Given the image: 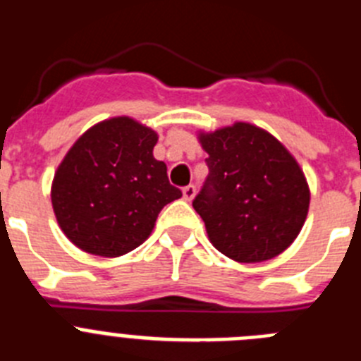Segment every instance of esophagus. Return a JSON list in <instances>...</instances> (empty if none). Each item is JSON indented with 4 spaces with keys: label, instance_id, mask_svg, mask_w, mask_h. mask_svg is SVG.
<instances>
[{
    "label": "esophagus",
    "instance_id": "obj_1",
    "mask_svg": "<svg viewBox=\"0 0 361 361\" xmlns=\"http://www.w3.org/2000/svg\"><path fill=\"white\" fill-rule=\"evenodd\" d=\"M195 193H197V188L193 186V184H190V186L183 188V195H184V199H186V200L193 199V197H195Z\"/></svg>",
    "mask_w": 361,
    "mask_h": 361
}]
</instances>
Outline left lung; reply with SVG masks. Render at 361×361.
Masks as SVG:
<instances>
[{
	"mask_svg": "<svg viewBox=\"0 0 361 361\" xmlns=\"http://www.w3.org/2000/svg\"><path fill=\"white\" fill-rule=\"evenodd\" d=\"M208 177L193 199L216 250L237 262H264L288 250L304 226L309 188L275 137L235 123L200 133Z\"/></svg>",
	"mask_w": 361,
	"mask_h": 361,
	"instance_id": "8db88e82",
	"label": "left lung"
}]
</instances>
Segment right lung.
<instances>
[{
  "instance_id": "right-lung-1",
  "label": "right lung",
  "mask_w": 361,
  "mask_h": 361,
  "mask_svg": "<svg viewBox=\"0 0 361 361\" xmlns=\"http://www.w3.org/2000/svg\"><path fill=\"white\" fill-rule=\"evenodd\" d=\"M157 133L116 117L82 133L59 164L52 206L66 237L99 257L130 253L149 237L166 204L183 197L153 157Z\"/></svg>"
}]
</instances>
